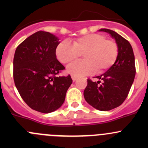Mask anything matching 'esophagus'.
Listing matches in <instances>:
<instances>
[{
  "mask_svg": "<svg viewBox=\"0 0 148 148\" xmlns=\"http://www.w3.org/2000/svg\"><path fill=\"white\" fill-rule=\"evenodd\" d=\"M71 79H72L73 82H75L76 80L77 79V76H74V75H71Z\"/></svg>",
  "mask_w": 148,
  "mask_h": 148,
  "instance_id": "obj_1",
  "label": "esophagus"
}]
</instances>
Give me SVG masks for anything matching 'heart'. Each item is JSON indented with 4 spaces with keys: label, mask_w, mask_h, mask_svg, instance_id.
<instances>
[{
    "label": "heart",
    "mask_w": 148,
    "mask_h": 148,
    "mask_svg": "<svg viewBox=\"0 0 148 148\" xmlns=\"http://www.w3.org/2000/svg\"><path fill=\"white\" fill-rule=\"evenodd\" d=\"M118 52L115 41L99 34L83 36L74 39L72 44L62 41L56 48V56L62 64L73 62L83 53L84 60L74 62L66 69L67 72L77 77L109 69L117 60Z\"/></svg>",
    "instance_id": "1"
}]
</instances>
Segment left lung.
Instances as JSON below:
<instances>
[{"label": "left lung", "instance_id": "1", "mask_svg": "<svg viewBox=\"0 0 148 148\" xmlns=\"http://www.w3.org/2000/svg\"><path fill=\"white\" fill-rule=\"evenodd\" d=\"M99 31L108 33L114 38L118 46V56L111 68L100 76L101 81L87 79L84 97L89 104L100 111H109L119 107L127 97L135 77V56L132 46L115 31L101 28Z\"/></svg>", "mask_w": 148, "mask_h": 148}]
</instances>
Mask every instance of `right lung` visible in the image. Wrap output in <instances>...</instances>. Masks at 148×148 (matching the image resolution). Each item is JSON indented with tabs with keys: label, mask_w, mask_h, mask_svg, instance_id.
<instances>
[{
	"label": "right lung",
	"mask_w": 148,
	"mask_h": 148,
	"mask_svg": "<svg viewBox=\"0 0 148 148\" xmlns=\"http://www.w3.org/2000/svg\"><path fill=\"white\" fill-rule=\"evenodd\" d=\"M57 36L39 31L24 40L13 58V79L25 102L33 110L50 113L65 100L71 76L57 77L64 66L56 59Z\"/></svg>",
	"instance_id": "1"
}]
</instances>
